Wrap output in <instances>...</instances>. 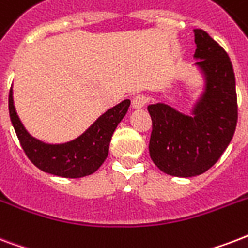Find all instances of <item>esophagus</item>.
<instances>
[{
    "instance_id": "esophagus-1",
    "label": "esophagus",
    "mask_w": 248,
    "mask_h": 248,
    "mask_svg": "<svg viewBox=\"0 0 248 248\" xmlns=\"http://www.w3.org/2000/svg\"><path fill=\"white\" fill-rule=\"evenodd\" d=\"M146 103H148V98H146L144 94H139V95H136L135 98L132 99V106H133V108H142Z\"/></svg>"
}]
</instances>
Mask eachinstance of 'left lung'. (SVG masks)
<instances>
[{
    "label": "left lung",
    "mask_w": 248,
    "mask_h": 248,
    "mask_svg": "<svg viewBox=\"0 0 248 248\" xmlns=\"http://www.w3.org/2000/svg\"><path fill=\"white\" fill-rule=\"evenodd\" d=\"M195 43L206 87L192 116L163 103L148 107L150 158L159 170L179 178L209 170L230 144L238 120L235 76L228 53L202 30H195Z\"/></svg>",
    "instance_id": "left-lung-1"
}]
</instances>
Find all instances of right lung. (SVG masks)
<instances>
[{
    "label": "right lung",
    "instance_id": "1",
    "mask_svg": "<svg viewBox=\"0 0 248 248\" xmlns=\"http://www.w3.org/2000/svg\"><path fill=\"white\" fill-rule=\"evenodd\" d=\"M131 100L109 108L78 139L61 145L44 144L29 135L22 125L9 93V113L20 146L35 166L48 174L62 178H82L95 172L108 155L109 142L119 123L125 116Z\"/></svg>",
    "mask_w": 248,
    "mask_h": 248
}]
</instances>
